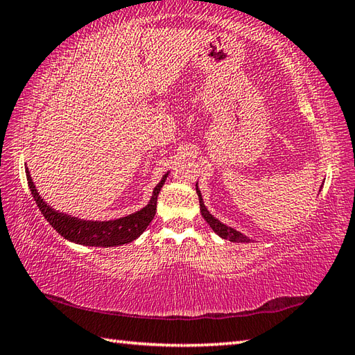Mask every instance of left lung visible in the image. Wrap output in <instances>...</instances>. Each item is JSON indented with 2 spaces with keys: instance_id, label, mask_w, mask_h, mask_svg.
I'll list each match as a JSON object with an SVG mask.
<instances>
[{
  "instance_id": "8db88e82",
  "label": "left lung",
  "mask_w": 355,
  "mask_h": 355,
  "mask_svg": "<svg viewBox=\"0 0 355 355\" xmlns=\"http://www.w3.org/2000/svg\"><path fill=\"white\" fill-rule=\"evenodd\" d=\"M197 193H198V198H200V210H201V215L202 218H205L206 223L212 227V230L216 233L218 236H221L223 239H229L232 241V243H250V238L243 235V233L235 230L233 227H229V225L223 224L220 220H216V218L214 215L209 214L207 207L205 206V201H202V197H201V192L198 189V184H197Z\"/></svg>"
}]
</instances>
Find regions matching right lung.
Returning a JSON list of instances; mask_svg holds the SVG:
<instances>
[{"label": "right lung", "instance_id": "obj_1", "mask_svg": "<svg viewBox=\"0 0 355 355\" xmlns=\"http://www.w3.org/2000/svg\"><path fill=\"white\" fill-rule=\"evenodd\" d=\"M27 183L30 187V192L33 195V200L36 201L37 207H40L41 214L44 215L45 220L55 229L59 235L64 236L65 239L71 241L80 245H89V247H117L123 245L128 243H132L134 239H137L143 232L146 230L149 223L153 221L157 210V197L160 193V189L163 187L166 178H168L169 172H166L163 178L160 180L154 191L153 197H150L148 205L134 212L131 215H126L117 220L110 221H88L80 220V218L71 216L59 212V210L51 209L44 198L37 192L35 187V183L30 172L26 168Z\"/></svg>", "mask_w": 355, "mask_h": 355}]
</instances>
